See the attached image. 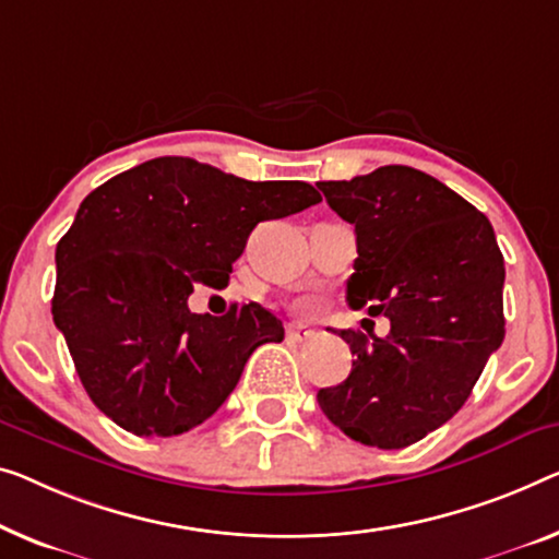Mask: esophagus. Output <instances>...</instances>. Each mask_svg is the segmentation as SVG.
<instances>
[{"label": "esophagus", "mask_w": 559, "mask_h": 559, "mask_svg": "<svg viewBox=\"0 0 559 559\" xmlns=\"http://www.w3.org/2000/svg\"><path fill=\"white\" fill-rule=\"evenodd\" d=\"M286 338L294 341V344H304V341L313 338V331L306 329V326H296V323H290L286 329Z\"/></svg>", "instance_id": "esophagus-1"}]
</instances>
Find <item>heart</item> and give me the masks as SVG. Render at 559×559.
<instances>
[{"mask_svg": "<svg viewBox=\"0 0 559 559\" xmlns=\"http://www.w3.org/2000/svg\"><path fill=\"white\" fill-rule=\"evenodd\" d=\"M313 308H316V304L311 301V298H304V301L296 304V311H298V313H311Z\"/></svg>", "mask_w": 559, "mask_h": 559, "instance_id": "heart-1", "label": "heart"}]
</instances>
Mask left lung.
<instances>
[{
  "label": "left lung",
  "mask_w": 559,
  "mask_h": 559,
  "mask_svg": "<svg viewBox=\"0 0 559 559\" xmlns=\"http://www.w3.org/2000/svg\"><path fill=\"white\" fill-rule=\"evenodd\" d=\"M319 188L356 230L348 306L386 316L391 331H341L352 373L316 399L354 441L404 449L462 409L502 346L504 258L485 213L409 165Z\"/></svg>",
  "instance_id": "1"
}]
</instances>
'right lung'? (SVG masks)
Instances as JSON below:
<instances>
[{
    "instance_id": "right-lung-1",
    "label": "right lung",
    "mask_w": 559,
    "mask_h": 559,
    "mask_svg": "<svg viewBox=\"0 0 559 559\" xmlns=\"http://www.w3.org/2000/svg\"><path fill=\"white\" fill-rule=\"evenodd\" d=\"M321 203L301 180H243L193 157H155L95 188L57 243L55 326L82 386L138 437L203 424L283 323L261 304L193 313L198 286H228L261 221Z\"/></svg>"
}]
</instances>
